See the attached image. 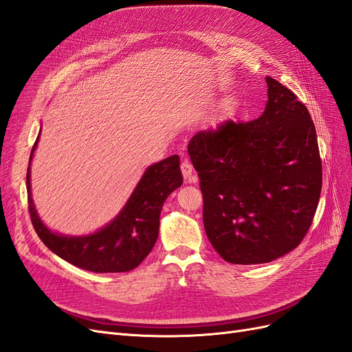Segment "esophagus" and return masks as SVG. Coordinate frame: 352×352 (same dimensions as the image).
Wrapping results in <instances>:
<instances>
[{
	"instance_id": "obj_1",
	"label": "esophagus",
	"mask_w": 352,
	"mask_h": 352,
	"mask_svg": "<svg viewBox=\"0 0 352 352\" xmlns=\"http://www.w3.org/2000/svg\"><path fill=\"white\" fill-rule=\"evenodd\" d=\"M180 170H182V175L188 180V182L195 184L198 180L197 176H195V172H194V167H192V164L188 162V160H185V162L180 164Z\"/></svg>"
}]
</instances>
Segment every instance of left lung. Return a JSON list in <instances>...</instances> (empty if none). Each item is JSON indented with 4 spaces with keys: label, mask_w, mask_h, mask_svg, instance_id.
I'll return each instance as SVG.
<instances>
[{
    "label": "left lung",
    "mask_w": 352,
    "mask_h": 352,
    "mask_svg": "<svg viewBox=\"0 0 352 352\" xmlns=\"http://www.w3.org/2000/svg\"><path fill=\"white\" fill-rule=\"evenodd\" d=\"M257 120L226 122L190 138L204 228L232 264L270 263L295 250L322 192L316 127L292 91L272 78Z\"/></svg>",
    "instance_id": "8db88e82"
}]
</instances>
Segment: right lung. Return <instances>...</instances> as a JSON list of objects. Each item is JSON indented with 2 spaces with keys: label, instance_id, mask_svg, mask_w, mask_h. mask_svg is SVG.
<instances>
[{
  "label": "right lung",
  "instance_id": "add662e5",
  "mask_svg": "<svg viewBox=\"0 0 352 352\" xmlns=\"http://www.w3.org/2000/svg\"><path fill=\"white\" fill-rule=\"evenodd\" d=\"M39 135L30 153L26 186L32 225L41 241L60 258L88 272L122 273L138 267L158 238L160 212L166 198L184 182L179 155L148 166L123 208L107 225L88 235H63L41 220L32 199L30 164Z\"/></svg>",
  "mask_w": 352,
  "mask_h": 352
}]
</instances>
